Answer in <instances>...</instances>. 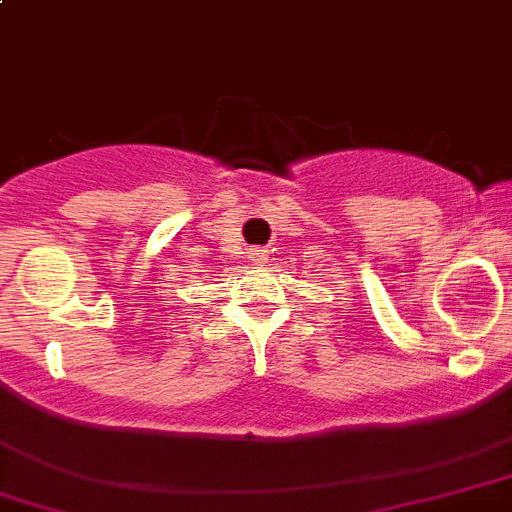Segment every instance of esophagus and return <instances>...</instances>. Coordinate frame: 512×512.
Masks as SVG:
<instances>
[{
  "instance_id": "obj_1",
  "label": "esophagus",
  "mask_w": 512,
  "mask_h": 512,
  "mask_svg": "<svg viewBox=\"0 0 512 512\" xmlns=\"http://www.w3.org/2000/svg\"><path fill=\"white\" fill-rule=\"evenodd\" d=\"M253 259H256V261H264V259H266V251H264V248H253Z\"/></svg>"
}]
</instances>
